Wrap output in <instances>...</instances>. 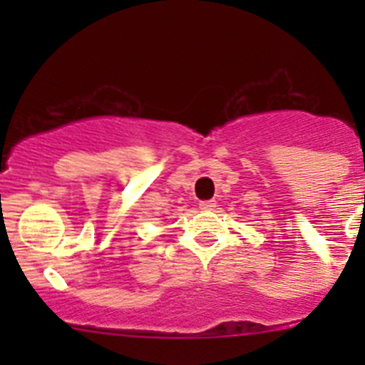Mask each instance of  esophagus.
Returning <instances> with one entry per match:
<instances>
[{
    "instance_id": "34e87169",
    "label": "esophagus",
    "mask_w": 365,
    "mask_h": 365,
    "mask_svg": "<svg viewBox=\"0 0 365 365\" xmlns=\"http://www.w3.org/2000/svg\"><path fill=\"white\" fill-rule=\"evenodd\" d=\"M217 206L215 200H208V201H201L200 203V208L201 210H213Z\"/></svg>"
}]
</instances>
